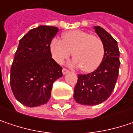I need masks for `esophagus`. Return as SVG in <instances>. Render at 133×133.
I'll use <instances>...</instances> for the list:
<instances>
[{
  "instance_id": "34e87169",
  "label": "esophagus",
  "mask_w": 133,
  "mask_h": 133,
  "mask_svg": "<svg viewBox=\"0 0 133 133\" xmlns=\"http://www.w3.org/2000/svg\"><path fill=\"white\" fill-rule=\"evenodd\" d=\"M68 72H69V70H68L67 68H62V74H66Z\"/></svg>"
}]
</instances>
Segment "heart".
Here are the masks:
<instances>
[{
    "instance_id": "heart-1",
    "label": "heart",
    "mask_w": 133,
    "mask_h": 133,
    "mask_svg": "<svg viewBox=\"0 0 133 133\" xmlns=\"http://www.w3.org/2000/svg\"><path fill=\"white\" fill-rule=\"evenodd\" d=\"M50 51L54 60L62 63L71 55L73 64L85 72L93 71L103 60L105 48L101 38L83 30H70L62 34V40L54 38L50 42Z\"/></svg>"
}]
</instances>
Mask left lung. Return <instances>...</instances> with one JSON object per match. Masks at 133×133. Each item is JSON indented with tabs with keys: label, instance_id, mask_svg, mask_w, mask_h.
Segmentation results:
<instances>
[{
	"label": "left lung",
	"instance_id": "8db88e82",
	"mask_svg": "<svg viewBox=\"0 0 133 133\" xmlns=\"http://www.w3.org/2000/svg\"><path fill=\"white\" fill-rule=\"evenodd\" d=\"M95 30L104 44L103 60L95 71L78 75L74 91L76 102L88 106L100 104L109 98L115 86L120 67L117 41L101 26H95Z\"/></svg>",
	"mask_w": 133,
	"mask_h": 133
}]
</instances>
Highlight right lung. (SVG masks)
Listing matches in <instances>:
<instances>
[{
	"mask_svg": "<svg viewBox=\"0 0 133 133\" xmlns=\"http://www.w3.org/2000/svg\"><path fill=\"white\" fill-rule=\"evenodd\" d=\"M59 29L42 25L30 30L19 41L10 71L15 97L28 107L48 103L53 84L62 77V68L51 57L50 42Z\"/></svg>",
	"mask_w": 133,
	"mask_h": 133,
	"instance_id": "1",
	"label": "right lung"
}]
</instances>
